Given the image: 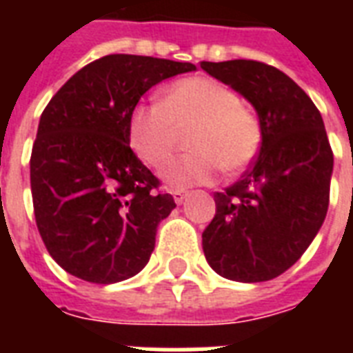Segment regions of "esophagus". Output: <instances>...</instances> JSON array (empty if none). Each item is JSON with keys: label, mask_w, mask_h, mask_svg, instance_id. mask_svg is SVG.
<instances>
[{"label": "esophagus", "mask_w": 353, "mask_h": 353, "mask_svg": "<svg viewBox=\"0 0 353 353\" xmlns=\"http://www.w3.org/2000/svg\"><path fill=\"white\" fill-rule=\"evenodd\" d=\"M172 196H174V201L179 205L188 198V190H185V188H176V190H172Z\"/></svg>", "instance_id": "esophagus-1"}]
</instances>
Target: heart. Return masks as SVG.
<instances>
[{"label":"heart","instance_id":"b5f03b06","mask_svg":"<svg viewBox=\"0 0 353 353\" xmlns=\"http://www.w3.org/2000/svg\"><path fill=\"white\" fill-rule=\"evenodd\" d=\"M188 132L190 152L163 166L168 187H192L245 170L263 144V128L251 108L229 85L209 77H188L168 85L159 104H141L130 113L128 141L139 159L161 166L179 132Z\"/></svg>","mask_w":353,"mask_h":353}]
</instances>
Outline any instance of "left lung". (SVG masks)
I'll return each instance as SVG.
<instances>
[{"mask_svg": "<svg viewBox=\"0 0 353 353\" xmlns=\"http://www.w3.org/2000/svg\"><path fill=\"white\" fill-rule=\"evenodd\" d=\"M258 113L263 144L240 181L214 194L203 231L207 262L223 279L263 282L304 254L330 203L334 152L321 112L280 69L256 60L201 62Z\"/></svg>", "mask_w": 353, "mask_h": 353, "instance_id": "left-lung-1", "label": "left lung"}]
</instances>
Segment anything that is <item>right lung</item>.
I'll return each instance as SVG.
<instances>
[{
    "label": "right lung",
    "mask_w": 353,
    "mask_h": 353,
    "mask_svg": "<svg viewBox=\"0 0 353 353\" xmlns=\"http://www.w3.org/2000/svg\"><path fill=\"white\" fill-rule=\"evenodd\" d=\"M188 62L108 54L71 77L46 106L30 154L41 240L69 274L115 284L148 263L176 203L133 154L128 121L139 99Z\"/></svg>",
    "instance_id": "1"
}]
</instances>
